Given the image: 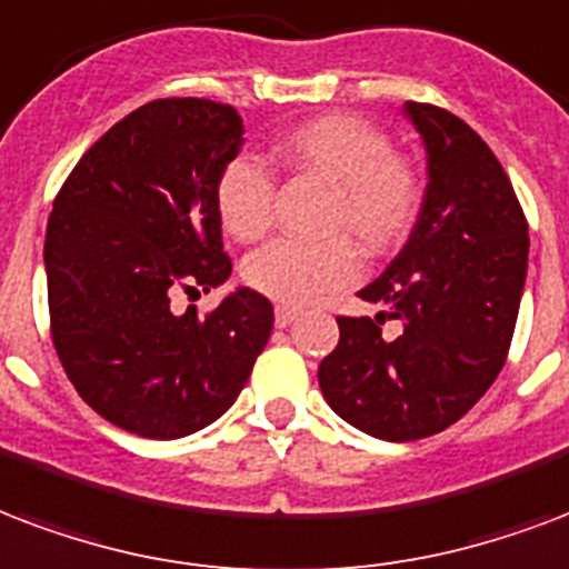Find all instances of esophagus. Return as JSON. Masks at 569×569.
I'll return each instance as SVG.
<instances>
[{
	"label": "esophagus",
	"mask_w": 569,
	"mask_h": 569,
	"mask_svg": "<svg viewBox=\"0 0 569 569\" xmlns=\"http://www.w3.org/2000/svg\"><path fill=\"white\" fill-rule=\"evenodd\" d=\"M295 316H298V307H289V303H277V310H274L277 328H286V325H292Z\"/></svg>",
	"instance_id": "esophagus-1"
}]
</instances>
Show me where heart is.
Wrapping results in <instances>:
<instances>
[{"instance_id": "1", "label": "heart", "mask_w": 569, "mask_h": 569, "mask_svg": "<svg viewBox=\"0 0 569 569\" xmlns=\"http://www.w3.org/2000/svg\"><path fill=\"white\" fill-rule=\"evenodd\" d=\"M277 167L331 188L319 244L274 241L244 262V280L280 303H307L361 277L363 253L381 256L409 241L420 220L427 184L409 158L393 151L381 128L361 116L331 112L283 133L271 149ZM274 176L253 154L223 163L214 184L220 223L241 244L268 236L274 223Z\"/></svg>"}]
</instances>
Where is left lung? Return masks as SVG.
<instances>
[{"mask_svg": "<svg viewBox=\"0 0 569 569\" xmlns=\"http://www.w3.org/2000/svg\"><path fill=\"white\" fill-rule=\"evenodd\" d=\"M427 146L420 220L361 298L388 313L340 316L319 388L342 420L385 441L457 423L496 381L513 340L528 271V220L487 142L453 112L406 103ZM397 318V338L380 333Z\"/></svg>", "mask_w": 569, "mask_h": 569, "instance_id": "8db88e82", "label": "left lung"}]
</instances>
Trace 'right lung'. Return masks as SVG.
<instances>
[{"label":"right lung","instance_id":"add662e5","mask_svg":"<svg viewBox=\"0 0 569 569\" xmlns=\"http://www.w3.org/2000/svg\"><path fill=\"white\" fill-rule=\"evenodd\" d=\"M241 133L229 103H142L82 154L47 220L56 355L82 400L142 439H181L220 418L274 328L253 289L206 316L172 310L179 292L232 274L214 184Z\"/></svg>","mask_w":569,"mask_h":569}]
</instances>
